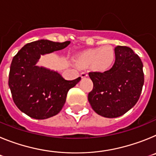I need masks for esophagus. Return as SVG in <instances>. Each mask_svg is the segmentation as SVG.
<instances>
[{
	"instance_id": "34e87169",
	"label": "esophagus",
	"mask_w": 156,
	"mask_h": 156,
	"mask_svg": "<svg viewBox=\"0 0 156 156\" xmlns=\"http://www.w3.org/2000/svg\"><path fill=\"white\" fill-rule=\"evenodd\" d=\"M80 75H81V77H82V78H84V77L87 76V72H86V71L82 72V73H80Z\"/></svg>"
}]
</instances>
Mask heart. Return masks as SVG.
I'll return each mask as SVG.
<instances>
[{"mask_svg":"<svg viewBox=\"0 0 156 156\" xmlns=\"http://www.w3.org/2000/svg\"><path fill=\"white\" fill-rule=\"evenodd\" d=\"M114 58L113 48L110 45H104L101 48H92L82 52L78 56V61L82 66L92 64L98 69H104L112 63Z\"/></svg>","mask_w":156,"mask_h":156,"instance_id":"1","label":"heart"}]
</instances>
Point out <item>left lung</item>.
<instances>
[{"label":"left lung","mask_w":156,"mask_h":156,"mask_svg":"<svg viewBox=\"0 0 156 156\" xmlns=\"http://www.w3.org/2000/svg\"><path fill=\"white\" fill-rule=\"evenodd\" d=\"M109 70L89 73L94 83L88 101L94 111L106 118L125 114L137 102L144 85L142 62L131 48L117 46Z\"/></svg>","instance_id":"8db88e82"}]
</instances>
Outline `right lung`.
I'll return each mask as SVG.
<instances>
[{"instance_id": "obj_1", "label": "right lung", "mask_w": 156, "mask_h": 156, "mask_svg": "<svg viewBox=\"0 0 156 156\" xmlns=\"http://www.w3.org/2000/svg\"><path fill=\"white\" fill-rule=\"evenodd\" d=\"M69 44L34 41L22 48L12 59L8 79L12 98L19 109L31 118L45 119L57 115L69 90L81 80H66L57 71L37 66L41 55L62 50Z\"/></svg>"}]
</instances>
